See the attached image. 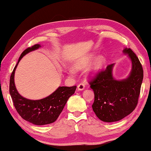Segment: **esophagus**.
<instances>
[{"label":"esophagus","mask_w":151,"mask_h":151,"mask_svg":"<svg viewBox=\"0 0 151 151\" xmlns=\"http://www.w3.org/2000/svg\"><path fill=\"white\" fill-rule=\"evenodd\" d=\"M78 91H83L85 89V85L83 83H80L78 85Z\"/></svg>","instance_id":"obj_1"}]
</instances>
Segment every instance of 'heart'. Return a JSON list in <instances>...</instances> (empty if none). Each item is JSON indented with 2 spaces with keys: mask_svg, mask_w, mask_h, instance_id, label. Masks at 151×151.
<instances>
[{
  "mask_svg": "<svg viewBox=\"0 0 151 151\" xmlns=\"http://www.w3.org/2000/svg\"><path fill=\"white\" fill-rule=\"evenodd\" d=\"M95 58V55L91 53L87 56H85L81 58H80L77 62L73 64V68H70L69 69V73L71 76H74L76 71H80L83 69L87 67L91 61ZM106 63V58L102 55L97 57L93 60V62L91 64L90 67L87 70L88 75L91 78H95L98 75H99L101 72L103 70V68Z\"/></svg>",
  "mask_w": 151,
  "mask_h": 151,
  "instance_id": "obj_1",
  "label": "heart"
}]
</instances>
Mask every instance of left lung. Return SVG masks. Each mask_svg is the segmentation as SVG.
<instances>
[{
  "instance_id": "left-lung-1",
  "label": "left lung",
  "mask_w": 151,
  "mask_h": 151,
  "mask_svg": "<svg viewBox=\"0 0 151 151\" xmlns=\"http://www.w3.org/2000/svg\"><path fill=\"white\" fill-rule=\"evenodd\" d=\"M122 52L132 63L131 71L127 78L115 79L113 76L115 64H111L90 83L94 93L92 107L98 118L104 122L120 121L130 114L137 104L143 79V68L131 49L125 47Z\"/></svg>"
}]
</instances>
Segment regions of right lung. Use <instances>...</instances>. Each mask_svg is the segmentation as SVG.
Returning a JSON list of instances; mask_svg holds the SVG:
<instances>
[{
    "label": "right lung",
    "mask_w": 151,
    "mask_h": 151,
    "mask_svg": "<svg viewBox=\"0 0 151 151\" xmlns=\"http://www.w3.org/2000/svg\"><path fill=\"white\" fill-rule=\"evenodd\" d=\"M41 47L40 44H36L21 53L10 80V94L17 113L25 121L35 125L48 124L56 121L77 87L76 86L59 87L50 96L35 100L27 99L18 93L14 81L15 72L18 64L24 55Z\"/></svg>",
    "instance_id": "1"
}]
</instances>
